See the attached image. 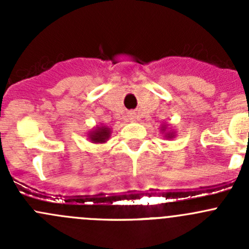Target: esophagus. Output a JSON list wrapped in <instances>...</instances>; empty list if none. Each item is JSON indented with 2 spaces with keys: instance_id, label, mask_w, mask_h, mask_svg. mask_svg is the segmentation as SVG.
I'll use <instances>...</instances> for the list:
<instances>
[{
  "instance_id": "34e87169",
  "label": "esophagus",
  "mask_w": 249,
  "mask_h": 249,
  "mask_svg": "<svg viewBox=\"0 0 249 249\" xmlns=\"http://www.w3.org/2000/svg\"><path fill=\"white\" fill-rule=\"evenodd\" d=\"M129 119L130 120H135V119H136V115H135L134 113H131V114L129 115Z\"/></svg>"
}]
</instances>
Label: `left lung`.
Segmentation results:
<instances>
[{"label":"left lung","mask_w":249,"mask_h":249,"mask_svg":"<svg viewBox=\"0 0 249 249\" xmlns=\"http://www.w3.org/2000/svg\"><path fill=\"white\" fill-rule=\"evenodd\" d=\"M160 130H161V134L164 135L165 139H173V137L176 136V131L170 130L169 125L167 124H162L161 127H160Z\"/></svg>","instance_id":"obj_1"}]
</instances>
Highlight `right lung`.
Segmentation results:
<instances>
[{
  "mask_svg": "<svg viewBox=\"0 0 249 249\" xmlns=\"http://www.w3.org/2000/svg\"><path fill=\"white\" fill-rule=\"evenodd\" d=\"M110 131L109 127L105 126V125H96L91 131L88 134V139L90 140L91 143H105L108 141L110 137Z\"/></svg>",
  "mask_w": 249,
  "mask_h": 249,
  "instance_id": "obj_1",
  "label": "right lung"
}]
</instances>
